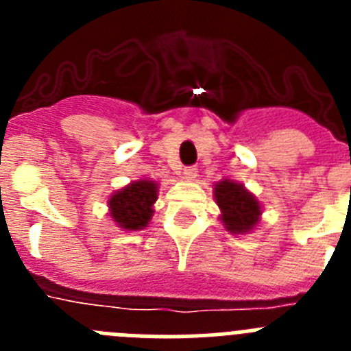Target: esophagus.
<instances>
[{
  "label": "esophagus",
  "instance_id": "34e87169",
  "mask_svg": "<svg viewBox=\"0 0 351 351\" xmlns=\"http://www.w3.org/2000/svg\"><path fill=\"white\" fill-rule=\"evenodd\" d=\"M197 167H186L184 169V179L186 181H195V178H197Z\"/></svg>",
  "mask_w": 351,
  "mask_h": 351
}]
</instances>
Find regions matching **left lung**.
<instances>
[{"instance_id": "8db88e82", "label": "left lung", "mask_w": 351, "mask_h": 351, "mask_svg": "<svg viewBox=\"0 0 351 351\" xmlns=\"http://www.w3.org/2000/svg\"><path fill=\"white\" fill-rule=\"evenodd\" d=\"M214 198L221 210L219 219L230 234H246L260 221L262 206L243 184L223 179L214 184Z\"/></svg>"}]
</instances>
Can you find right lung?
<instances>
[{"instance_id":"add662e5","label":"right lung","mask_w":351,"mask_h":351,"mask_svg":"<svg viewBox=\"0 0 351 351\" xmlns=\"http://www.w3.org/2000/svg\"><path fill=\"white\" fill-rule=\"evenodd\" d=\"M156 198V182L138 179L108 198V214L123 230H141L151 221Z\"/></svg>"}]
</instances>
